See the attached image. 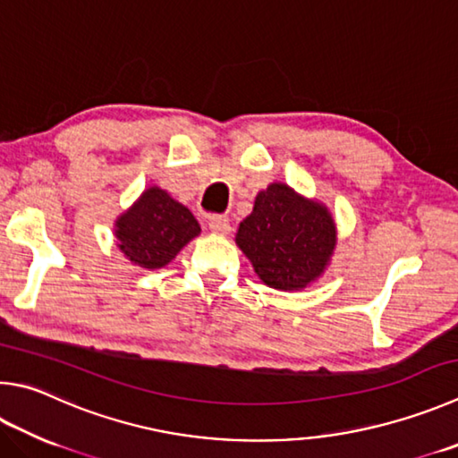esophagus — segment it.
<instances>
[{"mask_svg":"<svg viewBox=\"0 0 458 458\" xmlns=\"http://www.w3.org/2000/svg\"><path fill=\"white\" fill-rule=\"evenodd\" d=\"M208 226H210L214 234H228L230 232V222L226 216H222V214L210 216V218H208Z\"/></svg>","mask_w":458,"mask_h":458,"instance_id":"34e87169","label":"esophagus"}]
</instances>
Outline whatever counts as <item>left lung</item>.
Returning <instances> with one entry per match:
<instances>
[{
	"label": "left lung",
	"instance_id": "1",
	"mask_svg": "<svg viewBox=\"0 0 458 458\" xmlns=\"http://www.w3.org/2000/svg\"><path fill=\"white\" fill-rule=\"evenodd\" d=\"M335 238L327 208L284 184H270L256 196L252 214L240 222L236 242L264 284L298 290L320 276Z\"/></svg>",
	"mask_w": 458,
	"mask_h": 458
}]
</instances>
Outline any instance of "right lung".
<instances>
[{
  "label": "right lung",
  "instance_id": "obj_1",
  "mask_svg": "<svg viewBox=\"0 0 458 458\" xmlns=\"http://www.w3.org/2000/svg\"><path fill=\"white\" fill-rule=\"evenodd\" d=\"M200 234V224L186 206L160 188H149L115 222L120 250L144 268H162Z\"/></svg>",
  "mask_w": 458,
  "mask_h": 458
}]
</instances>
